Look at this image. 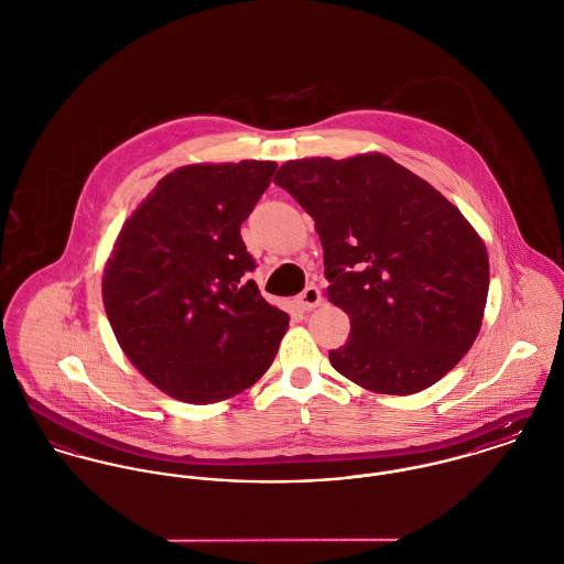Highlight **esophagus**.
I'll return each instance as SVG.
<instances>
[{"instance_id": "1", "label": "esophagus", "mask_w": 564, "mask_h": 564, "mask_svg": "<svg viewBox=\"0 0 564 564\" xmlns=\"http://www.w3.org/2000/svg\"><path fill=\"white\" fill-rule=\"evenodd\" d=\"M294 303H296V307H299L301 312H312V310L322 305V292H319L315 285H310V288L303 290V294H299V296L294 299Z\"/></svg>"}]
</instances>
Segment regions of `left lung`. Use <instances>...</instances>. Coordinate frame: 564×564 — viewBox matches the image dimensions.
Wrapping results in <instances>:
<instances>
[{"label": "left lung", "mask_w": 564, "mask_h": 564, "mask_svg": "<svg viewBox=\"0 0 564 564\" xmlns=\"http://www.w3.org/2000/svg\"><path fill=\"white\" fill-rule=\"evenodd\" d=\"M274 184L315 220L326 296L350 335L330 366L364 389L411 395L476 341L489 294L482 238L438 189L382 153L285 162Z\"/></svg>", "instance_id": "left-lung-1"}]
</instances>
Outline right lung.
<instances>
[{"mask_svg": "<svg viewBox=\"0 0 564 564\" xmlns=\"http://www.w3.org/2000/svg\"><path fill=\"white\" fill-rule=\"evenodd\" d=\"M274 162L189 164L135 207L104 268V307L133 368L189 404L234 398L276 357L290 315L247 272L240 236Z\"/></svg>", "mask_w": 564, "mask_h": 564, "instance_id": "1", "label": "right lung"}]
</instances>
